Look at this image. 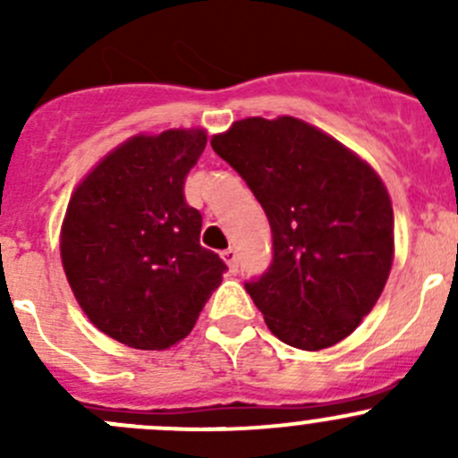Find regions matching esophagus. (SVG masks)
<instances>
[{"label":"esophagus","instance_id":"1","mask_svg":"<svg viewBox=\"0 0 458 458\" xmlns=\"http://www.w3.org/2000/svg\"><path fill=\"white\" fill-rule=\"evenodd\" d=\"M221 259H224L225 266H228L230 272H237L239 270V257H237V252L233 250V248H228V250L221 252Z\"/></svg>","mask_w":458,"mask_h":458}]
</instances>
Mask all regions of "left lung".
<instances>
[{
  "mask_svg": "<svg viewBox=\"0 0 458 458\" xmlns=\"http://www.w3.org/2000/svg\"><path fill=\"white\" fill-rule=\"evenodd\" d=\"M210 146L270 224V267L246 284L270 332L301 350L339 344L381 297L394 259V215L378 174L294 117L242 119Z\"/></svg>",
  "mask_w": 458,
  "mask_h": 458,
  "instance_id": "8db88e82",
  "label": "left lung"
}]
</instances>
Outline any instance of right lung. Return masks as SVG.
I'll return each instance as SVG.
<instances>
[{
    "mask_svg": "<svg viewBox=\"0 0 458 458\" xmlns=\"http://www.w3.org/2000/svg\"><path fill=\"white\" fill-rule=\"evenodd\" d=\"M206 131L137 135L92 168L62 225V263L92 326L137 350L191 335L228 270L199 243L201 212L183 183Z\"/></svg>",
    "mask_w": 458,
    "mask_h": 458,
    "instance_id": "obj_1",
    "label": "right lung"
}]
</instances>
